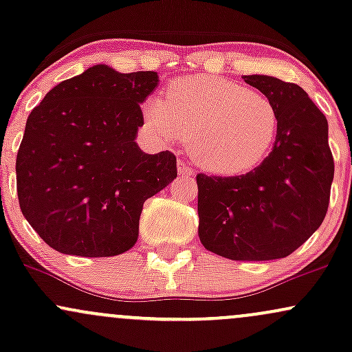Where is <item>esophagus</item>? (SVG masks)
<instances>
[{
	"label": "esophagus",
	"mask_w": 352,
	"mask_h": 352,
	"mask_svg": "<svg viewBox=\"0 0 352 352\" xmlns=\"http://www.w3.org/2000/svg\"><path fill=\"white\" fill-rule=\"evenodd\" d=\"M193 175V168H190L185 162H179V177L182 180L190 179Z\"/></svg>",
	"instance_id": "1"
}]
</instances>
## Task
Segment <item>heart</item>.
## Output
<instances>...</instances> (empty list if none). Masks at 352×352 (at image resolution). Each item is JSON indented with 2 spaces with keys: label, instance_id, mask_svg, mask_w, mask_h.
I'll use <instances>...</instances> for the list:
<instances>
[{
  "label": "heart",
  "instance_id": "obj_1",
  "mask_svg": "<svg viewBox=\"0 0 352 352\" xmlns=\"http://www.w3.org/2000/svg\"><path fill=\"white\" fill-rule=\"evenodd\" d=\"M145 124L165 142L188 137L199 167L215 175H241L256 168L272 152L280 116L261 92L217 76L199 74L173 80L167 100L144 104Z\"/></svg>",
  "mask_w": 352,
  "mask_h": 352
}]
</instances>
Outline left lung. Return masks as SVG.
I'll use <instances>...</instances> for the list:
<instances>
[{"label":"left lung","instance_id":"1","mask_svg":"<svg viewBox=\"0 0 352 352\" xmlns=\"http://www.w3.org/2000/svg\"><path fill=\"white\" fill-rule=\"evenodd\" d=\"M280 116L266 159L236 177L197 175L199 236L228 260H278L321 227L334 177L328 120L300 86L266 74L243 76Z\"/></svg>","mask_w":352,"mask_h":352}]
</instances>
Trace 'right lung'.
Wrapping results in <instances>:
<instances>
[{
    "label": "right lung",
    "mask_w": 352,
    "mask_h": 352,
    "mask_svg": "<svg viewBox=\"0 0 352 352\" xmlns=\"http://www.w3.org/2000/svg\"><path fill=\"white\" fill-rule=\"evenodd\" d=\"M153 71L96 64L52 87L26 120L16 157L19 207L51 248L116 256L135 245L144 201L177 177L172 152L135 142Z\"/></svg>",
    "instance_id": "1"
}]
</instances>
